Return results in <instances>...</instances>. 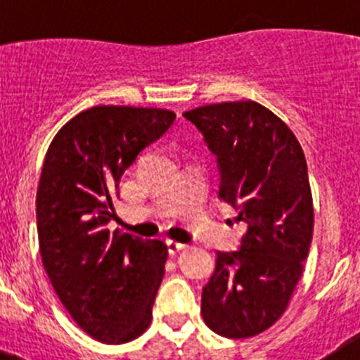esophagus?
<instances>
[{
  "label": "esophagus",
  "mask_w": 360,
  "mask_h": 360,
  "mask_svg": "<svg viewBox=\"0 0 360 360\" xmlns=\"http://www.w3.org/2000/svg\"><path fill=\"white\" fill-rule=\"evenodd\" d=\"M186 249V245L181 244V242H176V240H167V250H169L170 256H174V254L181 252V250Z\"/></svg>",
  "instance_id": "1"
}]
</instances>
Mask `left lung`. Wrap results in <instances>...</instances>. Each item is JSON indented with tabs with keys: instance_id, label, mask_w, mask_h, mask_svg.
<instances>
[{
	"instance_id": "8db88e82",
	"label": "left lung",
	"mask_w": 360,
	"mask_h": 360,
	"mask_svg": "<svg viewBox=\"0 0 360 360\" xmlns=\"http://www.w3.org/2000/svg\"><path fill=\"white\" fill-rule=\"evenodd\" d=\"M216 157L219 198L248 224L240 248L216 252L202 289L205 324L224 338H250L288 308L314 233L307 160L289 127L254 101L183 112Z\"/></svg>"
}]
</instances>
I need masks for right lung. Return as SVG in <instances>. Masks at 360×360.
Returning a JSON list of instances; mask_svg holds the SVG:
<instances>
[{
    "instance_id": "right-lung-1",
    "label": "right lung",
    "mask_w": 360,
    "mask_h": 360,
    "mask_svg": "<svg viewBox=\"0 0 360 360\" xmlns=\"http://www.w3.org/2000/svg\"><path fill=\"white\" fill-rule=\"evenodd\" d=\"M174 120L157 108L96 106L69 120L46 151L36 197L43 266L72 321L103 343L136 340L151 322L165 244L108 224L123 172Z\"/></svg>"
}]
</instances>
